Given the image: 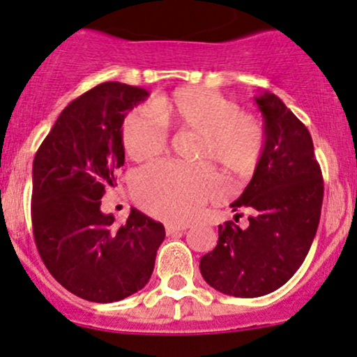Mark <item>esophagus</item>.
<instances>
[{
    "label": "esophagus",
    "mask_w": 357,
    "mask_h": 357,
    "mask_svg": "<svg viewBox=\"0 0 357 357\" xmlns=\"http://www.w3.org/2000/svg\"><path fill=\"white\" fill-rule=\"evenodd\" d=\"M187 224H172V222H168V224H165V231H167V234L168 236H172V234H177V232H183L187 229Z\"/></svg>",
    "instance_id": "esophagus-1"
}]
</instances>
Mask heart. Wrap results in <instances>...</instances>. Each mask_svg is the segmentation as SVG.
<instances>
[{"label":"heart","instance_id":"obj_1","mask_svg":"<svg viewBox=\"0 0 357 357\" xmlns=\"http://www.w3.org/2000/svg\"><path fill=\"white\" fill-rule=\"evenodd\" d=\"M167 128L197 131L195 158L218 163L231 177H248L266 150V130L255 114L219 92L182 87L150 102V111L135 109L121 125V142L135 162L155 158L165 148ZM135 197L148 212L168 221H189L207 200L215 197L219 182L207 163L180 165L157 162L133 178Z\"/></svg>","mask_w":357,"mask_h":357}]
</instances>
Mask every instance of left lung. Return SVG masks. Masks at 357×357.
<instances>
[{
	"mask_svg": "<svg viewBox=\"0 0 357 357\" xmlns=\"http://www.w3.org/2000/svg\"><path fill=\"white\" fill-rule=\"evenodd\" d=\"M265 118L266 150L232 211L248 212V226H219V241L200 258L212 288L232 297L271 294L295 275L319 227L324 178L312 136L271 92L256 98ZM243 214H236L239 218Z\"/></svg>",
	"mask_w": 357,
	"mask_h": 357,
	"instance_id": "1",
	"label": "left lung"
}]
</instances>
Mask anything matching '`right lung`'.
Listing matches in <instances>:
<instances>
[{
  "label": "right lung",
  "mask_w": 357,
  "mask_h": 357,
  "mask_svg": "<svg viewBox=\"0 0 357 357\" xmlns=\"http://www.w3.org/2000/svg\"><path fill=\"white\" fill-rule=\"evenodd\" d=\"M148 92L104 82L60 113L33 160L31 224L47 270L89 302L111 303L142 290L153 273L165 227L131 209L125 224L102 214L101 197L125 163L121 125Z\"/></svg>",
  "instance_id": "1"
}]
</instances>
